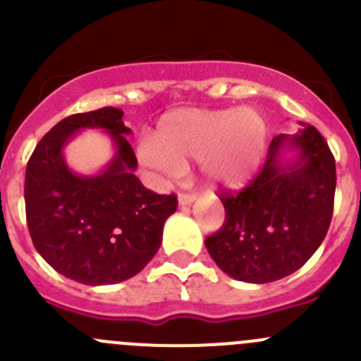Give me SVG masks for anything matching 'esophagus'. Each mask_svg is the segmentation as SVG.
Returning a JSON list of instances; mask_svg holds the SVG:
<instances>
[{
    "label": "esophagus",
    "mask_w": 361,
    "mask_h": 361,
    "mask_svg": "<svg viewBox=\"0 0 361 361\" xmlns=\"http://www.w3.org/2000/svg\"><path fill=\"white\" fill-rule=\"evenodd\" d=\"M197 200V193H178V204L191 205Z\"/></svg>",
    "instance_id": "1"
}]
</instances>
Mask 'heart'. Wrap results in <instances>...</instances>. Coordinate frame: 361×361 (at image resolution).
<instances>
[{
    "label": "heart",
    "mask_w": 361,
    "mask_h": 361,
    "mask_svg": "<svg viewBox=\"0 0 361 361\" xmlns=\"http://www.w3.org/2000/svg\"><path fill=\"white\" fill-rule=\"evenodd\" d=\"M266 135V122L255 109H173L161 116L140 156L173 175L190 159H200L212 183L238 186L259 164Z\"/></svg>",
    "instance_id": "obj_1"
}]
</instances>
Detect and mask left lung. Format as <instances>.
<instances>
[{
  "instance_id": "left-lung-1",
  "label": "left lung",
  "mask_w": 361,
  "mask_h": 361,
  "mask_svg": "<svg viewBox=\"0 0 361 361\" xmlns=\"http://www.w3.org/2000/svg\"><path fill=\"white\" fill-rule=\"evenodd\" d=\"M271 140L266 163L241 191L219 190L225 223L205 239L219 269L235 280L269 283L300 269L328 234L337 186L335 157L314 126ZM298 150L294 164L281 152Z\"/></svg>"
}]
</instances>
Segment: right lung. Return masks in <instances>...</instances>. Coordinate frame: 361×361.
<instances>
[{
  "mask_svg": "<svg viewBox=\"0 0 361 361\" xmlns=\"http://www.w3.org/2000/svg\"><path fill=\"white\" fill-rule=\"evenodd\" d=\"M118 108L67 116L37 143L26 166L24 202L30 235L53 269L85 286H111L138 274L163 241L177 209L175 195L147 190ZM104 128L117 145L99 176H75L63 159L64 143L80 128Z\"/></svg>",
  "mask_w": 361,
  "mask_h": 361,
  "instance_id": "1",
  "label": "right lung"
}]
</instances>
